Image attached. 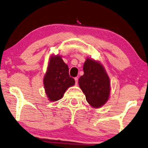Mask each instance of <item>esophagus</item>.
<instances>
[{"label":"esophagus","instance_id":"obj_1","mask_svg":"<svg viewBox=\"0 0 148 148\" xmlns=\"http://www.w3.org/2000/svg\"><path fill=\"white\" fill-rule=\"evenodd\" d=\"M74 80H75V82H76V85H77V84H78V78H75Z\"/></svg>","mask_w":148,"mask_h":148}]
</instances>
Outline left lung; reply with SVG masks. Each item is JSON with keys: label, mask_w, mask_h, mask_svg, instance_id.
<instances>
[{"label": "left lung", "mask_w": 148, "mask_h": 148, "mask_svg": "<svg viewBox=\"0 0 148 148\" xmlns=\"http://www.w3.org/2000/svg\"><path fill=\"white\" fill-rule=\"evenodd\" d=\"M84 74L79 78V86L88 103L93 108L105 105L111 93V82L101 63L88 57L84 64Z\"/></svg>", "instance_id": "left-lung-1"}]
</instances>
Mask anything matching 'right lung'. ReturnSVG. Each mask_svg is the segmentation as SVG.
I'll list each match as a JSON object with an SVG mask.
<instances>
[{"instance_id": "obj_1", "label": "right lung", "mask_w": 148, "mask_h": 148, "mask_svg": "<svg viewBox=\"0 0 148 148\" xmlns=\"http://www.w3.org/2000/svg\"><path fill=\"white\" fill-rule=\"evenodd\" d=\"M69 72V66L63 61L61 56H51L43 78L45 91L49 101L60 99L68 88L74 85L75 80L70 77Z\"/></svg>"}]
</instances>
